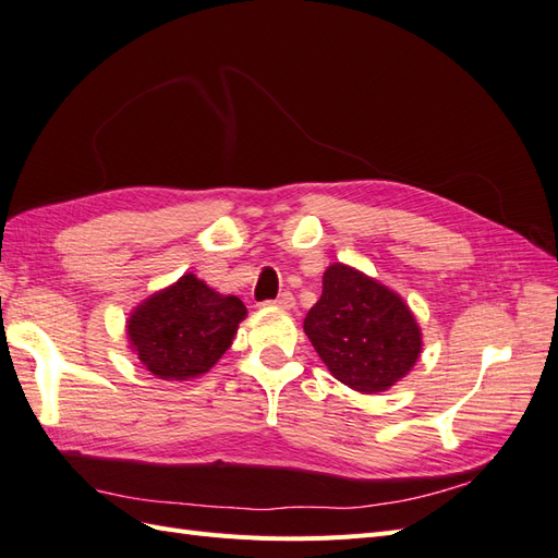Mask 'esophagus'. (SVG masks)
Wrapping results in <instances>:
<instances>
[{"label":"esophagus","mask_w":558,"mask_h":558,"mask_svg":"<svg viewBox=\"0 0 558 558\" xmlns=\"http://www.w3.org/2000/svg\"><path fill=\"white\" fill-rule=\"evenodd\" d=\"M266 306H276V308L290 311V308L294 306V296H292L290 292H284V294H280L278 299H274V302H266Z\"/></svg>","instance_id":"34e87169"}]
</instances>
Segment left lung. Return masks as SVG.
I'll return each mask as SVG.
<instances>
[{
	"instance_id": "obj_1",
	"label": "left lung",
	"mask_w": 558,
	"mask_h": 558,
	"mask_svg": "<svg viewBox=\"0 0 558 558\" xmlns=\"http://www.w3.org/2000/svg\"><path fill=\"white\" fill-rule=\"evenodd\" d=\"M304 332L332 377L359 393H381L410 375L422 327L389 284L349 264H330Z\"/></svg>"
}]
</instances>
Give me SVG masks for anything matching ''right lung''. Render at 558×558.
<instances>
[{
  "label": "right lung",
  "mask_w": 558,
  "mask_h": 558,
  "mask_svg": "<svg viewBox=\"0 0 558 558\" xmlns=\"http://www.w3.org/2000/svg\"><path fill=\"white\" fill-rule=\"evenodd\" d=\"M247 308L195 274L153 292L126 318L130 349L157 379L189 381L207 375L231 349Z\"/></svg>",
  "instance_id": "add662e5"
}]
</instances>
